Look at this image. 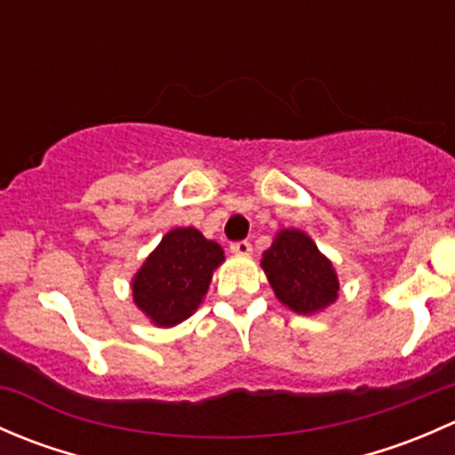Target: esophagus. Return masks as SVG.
<instances>
[{
    "label": "esophagus",
    "mask_w": 455,
    "mask_h": 455,
    "mask_svg": "<svg viewBox=\"0 0 455 455\" xmlns=\"http://www.w3.org/2000/svg\"><path fill=\"white\" fill-rule=\"evenodd\" d=\"M253 246H251L249 240H242V242H233L231 244V253L235 255H251Z\"/></svg>",
    "instance_id": "1"
}]
</instances>
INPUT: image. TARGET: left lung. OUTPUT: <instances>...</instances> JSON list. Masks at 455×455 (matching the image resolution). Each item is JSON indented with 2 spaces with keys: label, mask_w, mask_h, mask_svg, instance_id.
<instances>
[{
  "label": "left lung",
  "mask_w": 455,
  "mask_h": 455,
  "mask_svg": "<svg viewBox=\"0 0 455 455\" xmlns=\"http://www.w3.org/2000/svg\"><path fill=\"white\" fill-rule=\"evenodd\" d=\"M261 268L283 306L315 315L337 301L339 279L328 259L299 228H283L261 255Z\"/></svg>",
  "instance_id": "obj_1"
}]
</instances>
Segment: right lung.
I'll use <instances>...</instances> for the list:
<instances>
[{"instance_id":"obj_1","label":"right lung","mask_w":455,"mask_h":455,"mask_svg":"<svg viewBox=\"0 0 455 455\" xmlns=\"http://www.w3.org/2000/svg\"><path fill=\"white\" fill-rule=\"evenodd\" d=\"M222 261V246L198 228H173L134 275V304L154 325L172 328L198 310Z\"/></svg>"}]
</instances>
